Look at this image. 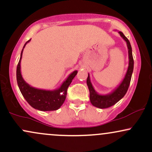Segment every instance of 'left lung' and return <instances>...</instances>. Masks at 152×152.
<instances>
[{
  "instance_id": "left-lung-1",
  "label": "left lung",
  "mask_w": 152,
  "mask_h": 152,
  "mask_svg": "<svg viewBox=\"0 0 152 152\" xmlns=\"http://www.w3.org/2000/svg\"><path fill=\"white\" fill-rule=\"evenodd\" d=\"M118 34L126 42L129 53L128 69H127L126 75H125L123 81L111 93L106 94V95H102V94H99L94 89L91 84V82L89 74H88V78L86 80L87 86L88 87L90 93V102L92 104V105L99 108V109H106V108H109L110 106L116 104L118 101L121 100L124 96L130 84L131 78H132V73H133L134 70V59L133 56H132V46H131L130 42L128 38L124 35L123 33L121 31H118Z\"/></svg>"
}]
</instances>
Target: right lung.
Listing matches in <instances>:
<instances>
[{
  "label": "right lung",
  "instance_id": "obj_1",
  "mask_svg": "<svg viewBox=\"0 0 152 152\" xmlns=\"http://www.w3.org/2000/svg\"><path fill=\"white\" fill-rule=\"evenodd\" d=\"M31 41H28L25 43L20 53V58L17 66L16 79L23 96L26 102L34 109L39 111H55L58 109L65 101L67 89L74 78L77 74L78 71H74L68 76V78L63 82L61 86L55 90H43L32 87L24 81L20 72V61L22 58V54L26 45Z\"/></svg>",
  "mask_w": 152,
  "mask_h": 152
}]
</instances>
